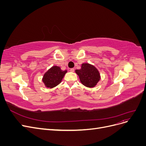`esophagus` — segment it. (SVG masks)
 <instances>
[{
	"label": "esophagus",
	"instance_id": "obj_1",
	"mask_svg": "<svg viewBox=\"0 0 146 146\" xmlns=\"http://www.w3.org/2000/svg\"><path fill=\"white\" fill-rule=\"evenodd\" d=\"M70 71H71V72H74V70H75V69L74 68H71V69H70Z\"/></svg>",
	"mask_w": 146,
	"mask_h": 146
}]
</instances>
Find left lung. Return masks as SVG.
Instances as JSON below:
<instances>
[{"label":"left lung","mask_w":146,"mask_h":146,"mask_svg":"<svg viewBox=\"0 0 146 146\" xmlns=\"http://www.w3.org/2000/svg\"><path fill=\"white\" fill-rule=\"evenodd\" d=\"M76 72L83 85L87 87H94L100 80V74L98 69L88 63L82 64L81 69L76 70Z\"/></svg>","instance_id":"8db88e82"}]
</instances>
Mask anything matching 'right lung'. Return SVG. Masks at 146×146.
I'll return each mask as SVG.
<instances>
[{"instance_id": "add662e5", "label": "right lung", "mask_w": 146, "mask_h": 146, "mask_svg": "<svg viewBox=\"0 0 146 146\" xmlns=\"http://www.w3.org/2000/svg\"><path fill=\"white\" fill-rule=\"evenodd\" d=\"M67 72V70H62L58 66H53L44 76L42 81L47 87L52 88L60 84Z\"/></svg>"}]
</instances>
